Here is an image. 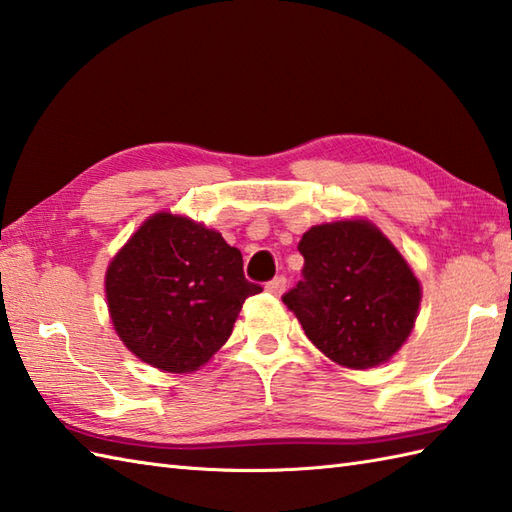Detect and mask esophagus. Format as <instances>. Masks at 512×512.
<instances>
[{
    "mask_svg": "<svg viewBox=\"0 0 512 512\" xmlns=\"http://www.w3.org/2000/svg\"><path fill=\"white\" fill-rule=\"evenodd\" d=\"M286 284H288L286 277H284V275H279V277H275V279H270V281H268V284H266V290L270 292V295L279 297L281 292L286 290Z\"/></svg>",
    "mask_w": 512,
    "mask_h": 512,
    "instance_id": "obj_1",
    "label": "esophagus"
}]
</instances>
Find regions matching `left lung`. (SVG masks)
Instances as JSON below:
<instances>
[{"label": "left lung", "instance_id": "obj_1", "mask_svg": "<svg viewBox=\"0 0 512 512\" xmlns=\"http://www.w3.org/2000/svg\"><path fill=\"white\" fill-rule=\"evenodd\" d=\"M301 281L284 297L334 363L367 369L407 341L420 284L389 239L365 220L312 226L299 242Z\"/></svg>", "mask_w": 512, "mask_h": 512}]
</instances>
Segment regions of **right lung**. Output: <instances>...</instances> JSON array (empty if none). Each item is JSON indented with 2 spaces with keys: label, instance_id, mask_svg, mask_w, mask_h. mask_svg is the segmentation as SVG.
Returning <instances> with one entry per match:
<instances>
[{
  "label": "right lung",
  "instance_id": "obj_1",
  "mask_svg": "<svg viewBox=\"0 0 512 512\" xmlns=\"http://www.w3.org/2000/svg\"><path fill=\"white\" fill-rule=\"evenodd\" d=\"M112 323L140 361L193 372L220 350L248 297L242 253L187 217L156 213L107 268Z\"/></svg>",
  "mask_w": 512,
  "mask_h": 512
}]
</instances>
